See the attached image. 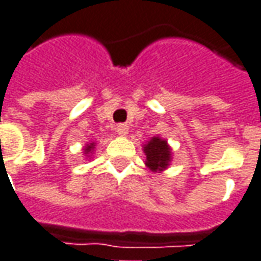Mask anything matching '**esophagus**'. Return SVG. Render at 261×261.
<instances>
[{
	"label": "esophagus",
	"instance_id": "esophagus-1",
	"mask_svg": "<svg viewBox=\"0 0 261 261\" xmlns=\"http://www.w3.org/2000/svg\"><path fill=\"white\" fill-rule=\"evenodd\" d=\"M115 131H117V134H120V136H127V134H128V127L124 125V124H120V125L115 128Z\"/></svg>",
	"mask_w": 261,
	"mask_h": 261
}]
</instances>
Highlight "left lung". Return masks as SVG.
Listing matches in <instances>:
<instances>
[{"mask_svg":"<svg viewBox=\"0 0 261 261\" xmlns=\"http://www.w3.org/2000/svg\"><path fill=\"white\" fill-rule=\"evenodd\" d=\"M143 150L146 154V166L153 172L165 170L172 160V150L166 140L160 137H151Z\"/></svg>","mask_w":261,"mask_h":261,"instance_id":"obj_1","label":"left lung"}]
</instances>
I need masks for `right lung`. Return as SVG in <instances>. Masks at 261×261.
<instances>
[{
  "label": "right lung",
  "mask_w": 261,
  "mask_h": 261,
  "mask_svg": "<svg viewBox=\"0 0 261 261\" xmlns=\"http://www.w3.org/2000/svg\"><path fill=\"white\" fill-rule=\"evenodd\" d=\"M94 146H95V143H89V144L85 147V154H91V153H92V150H94Z\"/></svg>",
  "instance_id": "right-lung-1"
}]
</instances>
